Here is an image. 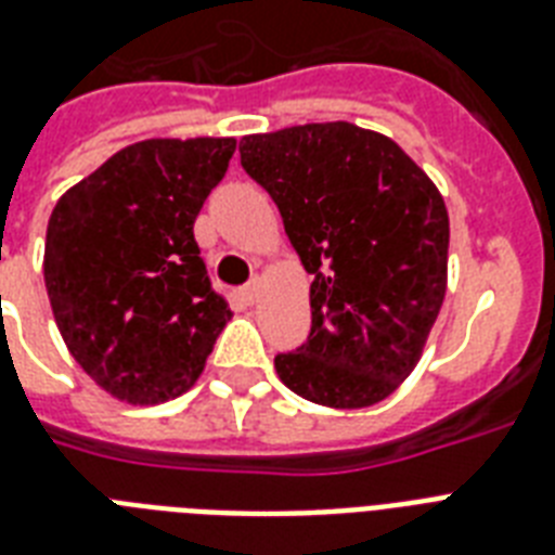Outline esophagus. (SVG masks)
<instances>
[{"label": "esophagus", "instance_id": "34e87169", "mask_svg": "<svg viewBox=\"0 0 555 555\" xmlns=\"http://www.w3.org/2000/svg\"><path fill=\"white\" fill-rule=\"evenodd\" d=\"M242 294H244V299H247V302H256V299H259V294H261V279L256 276L253 282H247Z\"/></svg>", "mask_w": 555, "mask_h": 555}]
</instances>
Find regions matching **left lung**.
Segmentation results:
<instances>
[{"label":"left lung","mask_w":555,"mask_h":555,"mask_svg":"<svg viewBox=\"0 0 555 555\" xmlns=\"http://www.w3.org/2000/svg\"><path fill=\"white\" fill-rule=\"evenodd\" d=\"M238 152L313 276L311 334L276 357L279 379L331 409L386 400L447 296L443 195L391 138L346 120L247 134Z\"/></svg>","instance_id":"1"}]
</instances>
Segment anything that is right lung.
I'll return each mask as SVG.
<instances>
[{"label": "right lung", "instance_id": "1", "mask_svg": "<svg viewBox=\"0 0 555 555\" xmlns=\"http://www.w3.org/2000/svg\"><path fill=\"white\" fill-rule=\"evenodd\" d=\"M235 138H150L56 201L46 291L80 369L117 400L155 405L195 386L233 311L192 235Z\"/></svg>", "mask_w": 555, "mask_h": 555}]
</instances>
